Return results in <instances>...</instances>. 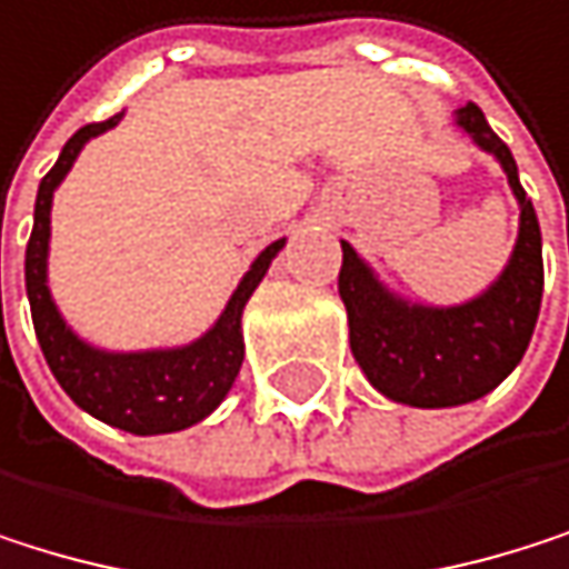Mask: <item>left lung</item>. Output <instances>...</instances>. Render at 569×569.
Here are the masks:
<instances>
[{"mask_svg":"<svg viewBox=\"0 0 569 569\" xmlns=\"http://www.w3.org/2000/svg\"><path fill=\"white\" fill-rule=\"evenodd\" d=\"M456 124L489 151L519 201V236L499 279L459 307H425L391 293L350 242L337 290L347 307L350 350L368 381L411 408H456L499 388L530 347L543 300V239L533 201L519 184L512 151L476 103L456 110Z\"/></svg>","mask_w":569,"mask_h":569,"instance_id":"1","label":"left lung"}]
</instances>
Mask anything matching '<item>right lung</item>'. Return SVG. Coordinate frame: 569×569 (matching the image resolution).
I'll return each mask as SVG.
<instances>
[{
	"instance_id": "obj_1",
	"label": "right lung",
	"mask_w": 569,
	"mask_h": 569,
	"mask_svg": "<svg viewBox=\"0 0 569 569\" xmlns=\"http://www.w3.org/2000/svg\"><path fill=\"white\" fill-rule=\"evenodd\" d=\"M117 120L120 113L100 120V124L80 128L63 144L50 174L39 181L32 236L26 246V297L32 310L36 340L43 347L53 378L73 398L77 408L100 418L103 425H113L131 435H168L209 418L229 395L246 353L242 310L262 282L276 252L287 246V239H276L256 256L249 272L239 279L236 293L229 297L222 317L191 343L161 347V350H100L83 337H77L63 320V313L57 310L47 279L50 209H53V191L73 168L83 144L110 131Z\"/></svg>"
}]
</instances>
